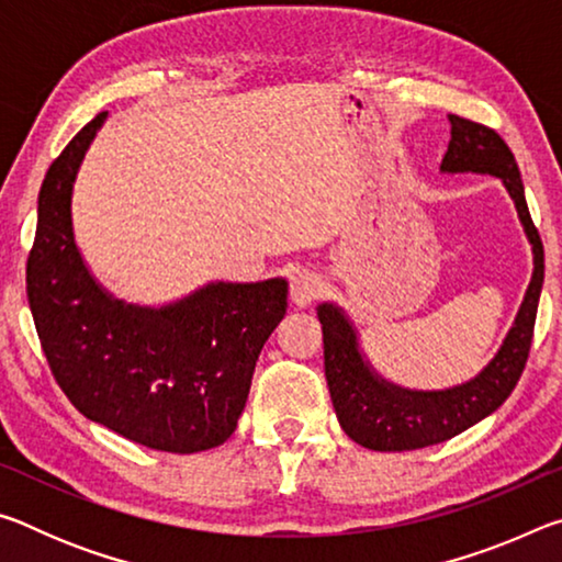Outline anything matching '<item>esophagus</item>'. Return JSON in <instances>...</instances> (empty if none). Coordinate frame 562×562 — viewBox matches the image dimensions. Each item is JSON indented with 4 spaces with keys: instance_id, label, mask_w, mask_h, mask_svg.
Here are the masks:
<instances>
[{
    "instance_id": "1",
    "label": "esophagus",
    "mask_w": 562,
    "mask_h": 562,
    "mask_svg": "<svg viewBox=\"0 0 562 562\" xmlns=\"http://www.w3.org/2000/svg\"><path fill=\"white\" fill-rule=\"evenodd\" d=\"M322 292V278L317 272H312L307 268L294 270V274L290 278V300L294 307H310L312 302L319 297Z\"/></svg>"
}]
</instances>
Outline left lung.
<instances>
[{
  "mask_svg": "<svg viewBox=\"0 0 562 562\" xmlns=\"http://www.w3.org/2000/svg\"><path fill=\"white\" fill-rule=\"evenodd\" d=\"M449 123L451 140L439 170L449 176L475 173L501 180L530 243L532 274L518 315L496 355L469 382L449 389H408L389 382L361 349L357 325L347 310L335 302L317 304L325 335V376L339 426L351 441L372 451L424 449L471 429L510 396L530 351L546 258L543 243L530 221L518 164L496 131L459 116H449Z\"/></svg>",
  "mask_w": 562,
  "mask_h": 562,
  "instance_id": "left-lung-1",
  "label": "left lung"
}]
</instances>
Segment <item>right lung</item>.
I'll return each mask as SVG.
<instances>
[{"label": "right lung", "instance_id": "right-lung-1", "mask_svg": "<svg viewBox=\"0 0 562 562\" xmlns=\"http://www.w3.org/2000/svg\"><path fill=\"white\" fill-rule=\"evenodd\" d=\"M106 119L46 170L26 262L34 325L56 382L91 422L156 451L215 449L237 429L255 361L288 312V280H215L164 304L103 288L76 243L71 201Z\"/></svg>", "mask_w": 562, "mask_h": 562}]
</instances>
